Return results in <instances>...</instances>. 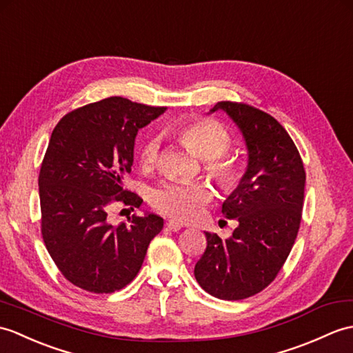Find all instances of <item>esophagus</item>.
<instances>
[{
  "label": "esophagus",
  "instance_id": "obj_1",
  "mask_svg": "<svg viewBox=\"0 0 353 353\" xmlns=\"http://www.w3.org/2000/svg\"><path fill=\"white\" fill-rule=\"evenodd\" d=\"M167 227H168V230H171V232H177V230H180V228L183 227V224L179 223V221H174V219H168L167 221Z\"/></svg>",
  "mask_w": 353,
  "mask_h": 353
}]
</instances>
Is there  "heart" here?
<instances>
[{
    "label": "heart",
    "instance_id": "1",
    "mask_svg": "<svg viewBox=\"0 0 353 353\" xmlns=\"http://www.w3.org/2000/svg\"><path fill=\"white\" fill-rule=\"evenodd\" d=\"M177 137L190 149L208 161V168L224 190H234L242 180V168L234 158L224 157L230 149L232 139L219 123L209 119L186 121L176 128ZM159 143L150 138L141 149L144 165H153L158 158ZM210 199V190L201 182H163L150 194V201L162 214L182 221L200 214L201 206Z\"/></svg>",
    "mask_w": 353,
    "mask_h": 353
}]
</instances>
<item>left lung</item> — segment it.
<instances>
[{"instance_id": "8db88e82", "label": "left lung", "mask_w": 353, "mask_h": 353, "mask_svg": "<svg viewBox=\"0 0 353 353\" xmlns=\"http://www.w3.org/2000/svg\"><path fill=\"white\" fill-rule=\"evenodd\" d=\"M241 130L248 163L241 183L223 203L237 219L233 234L221 239L206 232L208 247L194 275L209 294L225 301L250 298L274 281L296 239L305 170L293 139L272 116L236 102H218Z\"/></svg>"}]
</instances>
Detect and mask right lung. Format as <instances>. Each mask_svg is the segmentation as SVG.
I'll list each match as a JSON object with an SVG mask.
<instances>
[{
	"mask_svg": "<svg viewBox=\"0 0 353 353\" xmlns=\"http://www.w3.org/2000/svg\"><path fill=\"white\" fill-rule=\"evenodd\" d=\"M165 110L112 96L65 114L52 130L39 174L42 236L57 268L79 289L125 288L162 230L163 219L150 212L112 225L108 209L114 201L141 206L137 194L123 190V179L138 130Z\"/></svg>",
	"mask_w": 353,
	"mask_h": 353,
	"instance_id": "right-lung-1",
	"label": "right lung"
}]
</instances>
